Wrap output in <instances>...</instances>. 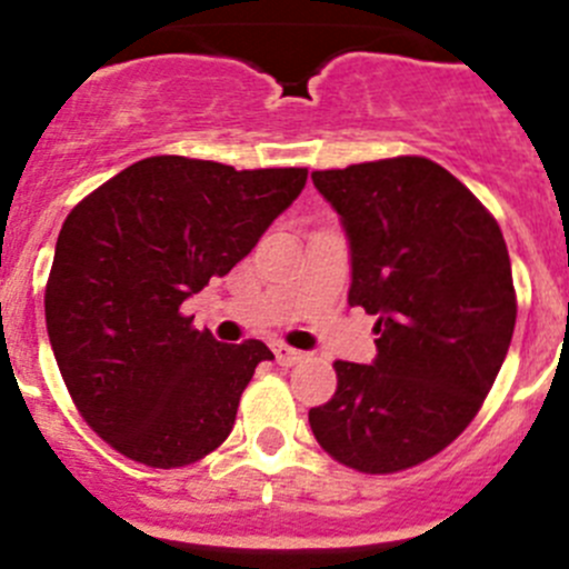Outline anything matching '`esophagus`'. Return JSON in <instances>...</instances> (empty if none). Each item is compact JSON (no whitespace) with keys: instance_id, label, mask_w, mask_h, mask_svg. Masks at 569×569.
<instances>
[{"instance_id":"esophagus-1","label":"esophagus","mask_w":569,"mask_h":569,"mask_svg":"<svg viewBox=\"0 0 569 569\" xmlns=\"http://www.w3.org/2000/svg\"><path fill=\"white\" fill-rule=\"evenodd\" d=\"M272 350H274V359H278V365H283V368H291V365H297L306 359V353H302V350L289 348V345H283V342H274Z\"/></svg>"}]
</instances>
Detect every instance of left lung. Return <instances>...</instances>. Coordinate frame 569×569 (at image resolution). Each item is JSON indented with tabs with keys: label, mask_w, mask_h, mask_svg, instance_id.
<instances>
[{
	"label": "left lung",
	"mask_w": 569,
	"mask_h": 569,
	"mask_svg": "<svg viewBox=\"0 0 569 569\" xmlns=\"http://www.w3.org/2000/svg\"><path fill=\"white\" fill-rule=\"evenodd\" d=\"M350 249V306L376 315V359L333 362L315 438L365 475L423 463L480 410L517 322L511 258L491 212L423 157L315 171Z\"/></svg>",
	"instance_id": "left-lung-1"
}]
</instances>
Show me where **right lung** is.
<instances>
[{
	"label": "right lung",
	"instance_id": "obj_1",
	"mask_svg": "<svg viewBox=\"0 0 569 569\" xmlns=\"http://www.w3.org/2000/svg\"><path fill=\"white\" fill-rule=\"evenodd\" d=\"M306 179V168L148 157L69 212L47 280V333L69 396L117 452L177 469L232 432L243 387L272 350L219 342L179 306L247 258Z\"/></svg>",
	"mask_w": 569,
	"mask_h": 569
}]
</instances>
